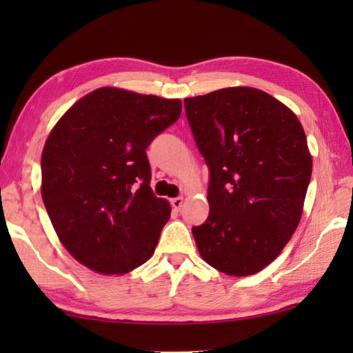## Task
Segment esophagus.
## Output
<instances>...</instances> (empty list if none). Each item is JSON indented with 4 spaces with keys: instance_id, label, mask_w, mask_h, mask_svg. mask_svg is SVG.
I'll list each match as a JSON object with an SVG mask.
<instances>
[{
    "instance_id": "obj_1",
    "label": "esophagus",
    "mask_w": 353,
    "mask_h": 353,
    "mask_svg": "<svg viewBox=\"0 0 353 353\" xmlns=\"http://www.w3.org/2000/svg\"><path fill=\"white\" fill-rule=\"evenodd\" d=\"M182 204H183V198H174V199H171V207L174 208L176 212L181 210Z\"/></svg>"
}]
</instances>
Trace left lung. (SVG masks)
Segmentation results:
<instances>
[{
	"instance_id": "1",
	"label": "left lung",
	"mask_w": 353,
	"mask_h": 353,
	"mask_svg": "<svg viewBox=\"0 0 353 353\" xmlns=\"http://www.w3.org/2000/svg\"><path fill=\"white\" fill-rule=\"evenodd\" d=\"M183 104L210 171V213L191 229L199 254L229 276H252L277 259L301 221L313 168L305 132L288 107L252 87Z\"/></svg>"
}]
</instances>
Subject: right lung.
I'll use <instances>...</instances> for the list:
<instances>
[{
    "label": "right lung",
    "instance_id": "right-lung-1",
    "mask_svg": "<svg viewBox=\"0 0 353 353\" xmlns=\"http://www.w3.org/2000/svg\"><path fill=\"white\" fill-rule=\"evenodd\" d=\"M181 112V99L103 87L51 130L41 199L59 240L83 266L124 274L151 259L171 207L151 188L146 149Z\"/></svg>",
    "mask_w": 353,
    "mask_h": 353
}]
</instances>
